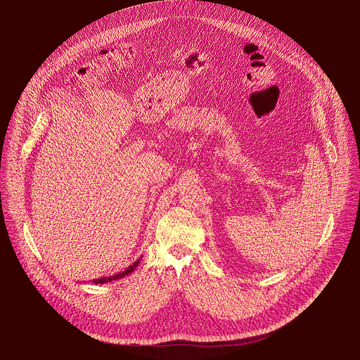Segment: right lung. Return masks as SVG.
<instances>
[{
	"label": "right lung",
	"mask_w": 360,
	"mask_h": 360,
	"mask_svg": "<svg viewBox=\"0 0 360 360\" xmlns=\"http://www.w3.org/2000/svg\"><path fill=\"white\" fill-rule=\"evenodd\" d=\"M139 262H141V259H138L136 262H134L131 266H128L124 272H120V274H117V275H112V276H107V278H99V279H94L92 282L94 283H99V285H102V283H107V282H111V281H117V279H121V278H124L125 275H129L138 265H139Z\"/></svg>",
	"instance_id": "add662e5"
}]
</instances>
